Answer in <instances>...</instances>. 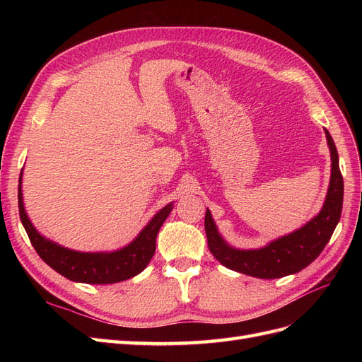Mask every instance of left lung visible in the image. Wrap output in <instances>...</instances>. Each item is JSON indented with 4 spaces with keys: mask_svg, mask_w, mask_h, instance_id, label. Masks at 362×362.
I'll use <instances>...</instances> for the list:
<instances>
[{
    "mask_svg": "<svg viewBox=\"0 0 362 362\" xmlns=\"http://www.w3.org/2000/svg\"><path fill=\"white\" fill-rule=\"evenodd\" d=\"M325 134L332 161L329 189H327L326 201L320 213L302 228L296 229L288 235L273 240L264 247L250 250L235 249L229 246L218 234L211 213L206 210L205 233L208 249L222 266L254 278L276 279L300 272L322 254L341 217L344 193L343 175L339 172L335 144L329 131L325 129Z\"/></svg>",
    "mask_w": 362,
    "mask_h": 362,
    "instance_id": "8db88e82",
    "label": "left lung"
}]
</instances>
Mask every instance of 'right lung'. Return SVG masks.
Masks as SVG:
<instances>
[{
  "mask_svg": "<svg viewBox=\"0 0 362 362\" xmlns=\"http://www.w3.org/2000/svg\"><path fill=\"white\" fill-rule=\"evenodd\" d=\"M21 181H23V172L18 187V205L21 222L25 228L33 247L49 267L75 282L115 284L139 275L154 257L157 234L173 208L172 202L161 208L133 242L122 249L115 252H78L54 243L36 231L25 213Z\"/></svg>",
  "mask_w": 362,
  "mask_h": 362,
  "instance_id": "1",
  "label": "right lung"
}]
</instances>
